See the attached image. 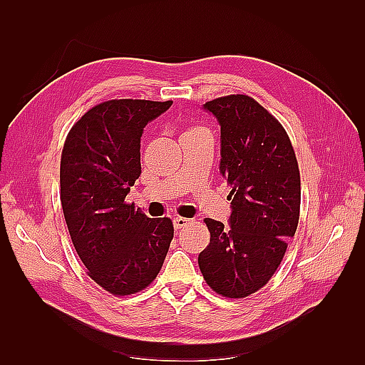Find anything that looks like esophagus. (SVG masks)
Listing matches in <instances>:
<instances>
[{"label": "esophagus", "mask_w": 365, "mask_h": 365, "mask_svg": "<svg viewBox=\"0 0 365 365\" xmlns=\"http://www.w3.org/2000/svg\"><path fill=\"white\" fill-rule=\"evenodd\" d=\"M192 221L190 218H183V216H175L174 218V227L175 229H182V227H187L190 226Z\"/></svg>", "instance_id": "1"}]
</instances>
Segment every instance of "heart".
Masks as SVG:
<instances>
[{
	"label": "heart",
	"mask_w": 365,
	"mask_h": 365,
	"mask_svg": "<svg viewBox=\"0 0 365 365\" xmlns=\"http://www.w3.org/2000/svg\"><path fill=\"white\" fill-rule=\"evenodd\" d=\"M195 130H199V128H195ZM190 131H191V130H190Z\"/></svg>",
	"instance_id": "obj_1"
}]
</instances>
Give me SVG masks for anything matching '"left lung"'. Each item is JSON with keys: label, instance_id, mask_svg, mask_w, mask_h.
I'll use <instances>...</instances> for the list:
<instances>
[{"label": "left lung", "instance_id": "1", "mask_svg": "<svg viewBox=\"0 0 365 365\" xmlns=\"http://www.w3.org/2000/svg\"><path fill=\"white\" fill-rule=\"evenodd\" d=\"M221 127L220 173L232 187L229 227L205 218L210 243L199 254L205 282L226 298H245L281 265L298 227V161L284 127L247 96L204 105Z\"/></svg>", "mask_w": 365, "mask_h": 365}]
</instances>
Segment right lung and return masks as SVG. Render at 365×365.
I'll return each mask as SVG.
<instances>
[{
    "mask_svg": "<svg viewBox=\"0 0 365 365\" xmlns=\"http://www.w3.org/2000/svg\"><path fill=\"white\" fill-rule=\"evenodd\" d=\"M150 100H108L68 131L61 155V204L88 274L113 294L145 289L174 237L169 218H147L125 197L141 175L144 127L169 106Z\"/></svg>",
    "mask_w": 365,
    "mask_h": 365,
    "instance_id": "obj_1",
    "label": "right lung"
}]
</instances>
